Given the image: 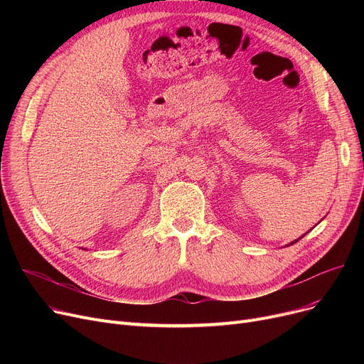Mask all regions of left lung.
I'll use <instances>...</instances> for the list:
<instances>
[{
  "label": "left lung",
  "instance_id": "8db88e82",
  "mask_svg": "<svg viewBox=\"0 0 364 364\" xmlns=\"http://www.w3.org/2000/svg\"><path fill=\"white\" fill-rule=\"evenodd\" d=\"M301 237H302V236H301ZM301 237H299V239H301ZM299 239H296V240H294V242H291V243H289V245H294V243H296V242H298V240H299ZM289 245H288V246H289Z\"/></svg>",
  "mask_w": 364,
  "mask_h": 364
}]
</instances>
